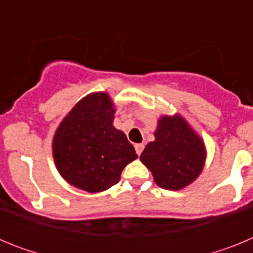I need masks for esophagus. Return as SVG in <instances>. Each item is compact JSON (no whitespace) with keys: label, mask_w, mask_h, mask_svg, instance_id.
<instances>
[{"label":"esophagus","mask_w":253,"mask_h":253,"mask_svg":"<svg viewBox=\"0 0 253 253\" xmlns=\"http://www.w3.org/2000/svg\"><path fill=\"white\" fill-rule=\"evenodd\" d=\"M143 149H144V144H143V143H139V144H135V152H137L138 156H140V154H142Z\"/></svg>","instance_id":"esophagus-1"}]
</instances>
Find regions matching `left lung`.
<instances>
[{
    "instance_id": "8db88e82",
    "label": "left lung",
    "mask_w": 253,
    "mask_h": 253,
    "mask_svg": "<svg viewBox=\"0 0 253 253\" xmlns=\"http://www.w3.org/2000/svg\"><path fill=\"white\" fill-rule=\"evenodd\" d=\"M140 161L149 169L162 189L181 190L200 175L205 161L202 138L180 115L162 116Z\"/></svg>"
}]
</instances>
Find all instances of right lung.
<instances>
[{
	"label": "right lung",
	"mask_w": 253,
	"mask_h": 253,
	"mask_svg": "<svg viewBox=\"0 0 253 253\" xmlns=\"http://www.w3.org/2000/svg\"><path fill=\"white\" fill-rule=\"evenodd\" d=\"M114 104L96 92L76 104L58 126L53 156L62 177L88 193L118 184L124 167L138 157L123 131L114 128Z\"/></svg>",
	"instance_id": "right-lung-1"
}]
</instances>
